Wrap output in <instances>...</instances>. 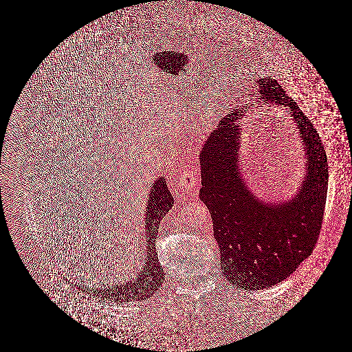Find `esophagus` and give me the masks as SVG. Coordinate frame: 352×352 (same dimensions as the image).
<instances>
[{"label":"esophagus","instance_id":"34e87169","mask_svg":"<svg viewBox=\"0 0 352 352\" xmlns=\"http://www.w3.org/2000/svg\"><path fill=\"white\" fill-rule=\"evenodd\" d=\"M178 184L183 188V191L193 192L199 188V174L195 166H188L187 169L182 170L177 177Z\"/></svg>","mask_w":352,"mask_h":352}]
</instances>
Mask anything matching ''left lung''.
<instances>
[{"label": "left lung", "instance_id": "left-lung-1", "mask_svg": "<svg viewBox=\"0 0 352 352\" xmlns=\"http://www.w3.org/2000/svg\"><path fill=\"white\" fill-rule=\"evenodd\" d=\"M265 100L288 106L305 144L307 170L298 193L287 203L267 204L249 191L239 169V125L223 118L200 153L203 201L228 280L259 290L290 276L318 243L328 191V161L319 134L276 80L258 81ZM248 109V106H245Z\"/></svg>", "mask_w": 352, "mask_h": 352}]
</instances>
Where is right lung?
I'll use <instances>...</instances> for the list:
<instances>
[{
  "instance_id": "1",
  "label": "right lung",
  "mask_w": 352,
  "mask_h": 352,
  "mask_svg": "<svg viewBox=\"0 0 352 352\" xmlns=\"http://www.w3.org/2000/svg\"><path fill=\"white\" fill-rule=\"evenodd\" d=\"M149 200L146 208V237H147V259L144 267L133 280L116 281L111 285H104L100 288H89V285H82L80 288L91 290L93 296L98 298H107L115 302H133L143 300L153 296L159 290L164 281V271L160 266L157 253H156V237L159 234V226L164 215L168 213L174 204L171 192L164 177L157 178L151 191Z\"/></svg>"
}]
</instances>
